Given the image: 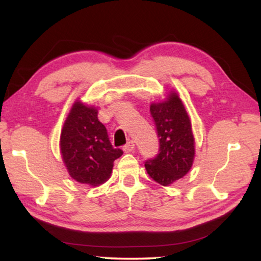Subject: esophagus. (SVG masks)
Instances as JSON below:
<instances>
[{
  "label": "esophagus",
  "mask_w": 261,
  "mask_h": 261,
  "mask_svg": "<svg viewBox=\"0 0 261 261\" xmlns=\"http://www.w3.org/2000/svg\"><path fill=\"white\" fill-rule=\"evenodd\" d=\"M123 151L125 153H130V152H134L135 151V141L134 140H130L127 141V143L123 146Z\"/></svg>",
  "instance_id": "34e87169"
}]
</instances>
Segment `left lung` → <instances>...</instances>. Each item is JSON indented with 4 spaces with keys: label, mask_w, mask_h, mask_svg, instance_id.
<instances>
[{
    "label": "left lung",
    "mask_w": 261,
    "mask_h": 261,
    "mask_svg": "<svg viewBox=\"0 0 261 261\" xmlns=\"http://www.w3.org/2000/svg\"><path fill=\"white\" fill-rule=\"evenodd\" d=\"M149 112L156 127L159 153L145 161V168L155 182L167 187L187 175L192 166L191 122L176 93H170L165 102L152 103Z\"/></svg>",
    "instance_id": "left-lung-1"
}]
</instances>
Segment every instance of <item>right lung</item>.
<instances>
[{
  "mask_svg": "<svg viewBox=\"0 0 261 261\" xmlns=\"http://www.w3.org/2000/svg\"><path fill=\"white\" fill-rule=\"evenodd\" d=\"M61 153L73 179L98 187L109 178L123 151L113 147L98 110L77 101L61 132Z\"/></svg>",
  "mask_w": 261,
  "mask_h": 261,
  "instance_id": "right-lung-1",
  "label": "right lung"
}]
</instances>
